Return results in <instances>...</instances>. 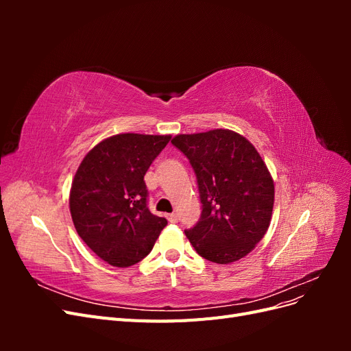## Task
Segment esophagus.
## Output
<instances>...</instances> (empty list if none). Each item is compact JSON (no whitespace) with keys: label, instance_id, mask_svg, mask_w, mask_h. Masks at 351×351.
I'll list each match as a JSON object with an SVG mask.
<instances>
[{"label":"esophagus","instance_id":"obj_1","mask_svg":"<svg viewBox=\"0 0 351 351\" xmlns=\"http://www.w3.org/2000/svg\"><path fill=\"white\" fill-rule=\"evenodd\" d=\"M167 218L169 222H177V214H168Z\"/></svg>","mask_w":351,"mask_h":351}]
</instances>
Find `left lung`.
Instances as JSON below:
<instances>
[{"label":"left lung","mask_w":351,"mask_h":351,"mask_svg":"<svg viewBox=\"0 0 351 351\" xmlns=\"http://www.w3.org/2000/svg\"><path fill=\"white\" fill-rule=\"evenodd\" d=\"M171 143L189 158L200 193V219L184 231L189 241L219 265L244 258L268 231L275 196L256 147L228 129L177 134Z\"/></svg>","instance_id":"obj_1"}]
</instances>
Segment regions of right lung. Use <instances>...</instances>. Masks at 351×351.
I'll return each instance as SVG.
<instances>
[{
	"label": "right lung",
	"mask_w": 351,
	"mask_h": 351,
	"mask_svg": "<svg viewBox=\"0 0 351 351\" xmlns=\"http://www.w3.org/2000/svg\"><path fill=\"white\" fill-rule=\"evenodd\" d=\"M169 134L121 133L83 158L70 189L74 228L88 247L112 267L127 268L152 250L167 219L147 209L145 174Z\"/></svg>",
	"instance_id": "add662e5"
}]
</instances>
